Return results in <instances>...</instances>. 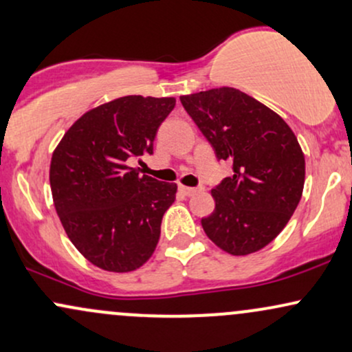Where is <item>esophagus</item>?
Instances as JSON below:
<instances>
[{
	"instance_id": "esophagus-1",
	"label": "esophagus",
	"mask_w": 352,
	"mask_h": 352,
	"mask_svg": "<svg viewBox=\"0 0 352 352\" xmlns=\"http://www.w3.org/2000/svg\"><path fill=\"white\" fill-rule=\"evenodd\" d=\"M179 191L184 194V196H194L197 192L196 188H188V186H179Z\"/></svg>"
}]
</instances>
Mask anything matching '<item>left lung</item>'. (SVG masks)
Segmentation results:
<instances>
[{"mask_svg":"<svg viewBox=\"0 0 352 352\" xmlns=\"http://www.w3.org/2000/svg\"><path fill=\"white\" fill-rule=\"evenodd\" d=\"M179 98L217 158L232 161L234 175L210 191L216 208L201 219L202 229L230 255L262 250L285 229L303 194L298 140L278 113L232 87Z\"/></svg>","mask_w":352,"mask_h":352,"instance_id":"1","label":"left lung"}]
</instances>
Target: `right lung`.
<instances>
[{"label":"right lung","instance_id":"1","mask_svg":"<svg viewBox=\"0 0 352 352\" xmlns=\"http://www.w3.org/2000/svg\"><path fill=\"white\" fill-rule=\"evenodd\" d=\"M175 97L126 95L85 111L52 153L49 181L65 234L95 267L126 274L150 260L161 219L177 186L161 183L130 161L153 153L156 131Z\"/></svg>","mask_w":352,"mask_h":352}]
</instances>
